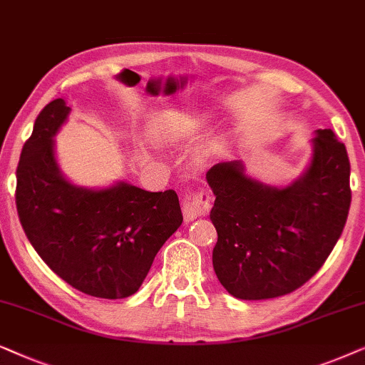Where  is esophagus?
I'll list each match as a JSON object with an SVG mask.
<instances>
[{"mask_svg":"<svg viewBox=\"0 0 365 365\" xmlns=\"http://www.w3.org/2000/svg\"><path fill=\"white\" fill-rule=\"evenodd\" d=\"M212 207V198L207 192H197V193H188L183 198V218L185 222L195 220L197 217L205 215V213L210 210Z\"/></svg>","mask_w":365,"mask_h":365,"instance_id":"obj_1","label":"esophagus"}]
</instances>
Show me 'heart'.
I'll list each match as a JSON object with an SVG mask.
<instances>
[{"label": "heart", "mask_w": 365, "mask_h": 365, "mask_svg": "<svg viewBox=\"0 0 365 365\" xmlns=\"http://www.w3.org/2000/svg\"><path fill=\"white\" fill-rule=\"evenodd\" d=\"M207 120V113L203 111H197V113H170L165 115L162 118L155 120L152 123L153 132L157 135H165L170 130L180 128V130H193L198 128L203 121Z\"/></svg>", "instance_id": "obj_1"}]
</instances>
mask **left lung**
<instances>
[{"label":"left lung","mask_w":365,"mask_h":365,"mask_svg":"<svg viewBox=\"0 0 365 365\" xmlns=\"http://www.w3.org/2000/svg\"><path fill=\"white\" fill-rule=\"evenodd\" d=\"M349 180L347 150L330 128L315 132L307 168L285 187L247 175L240 160L213 165L207 172L218 233L212 262L227 292L274 299L315 275L346 225Z\"/></svg>","instance_id":"8db88e82"}]
</instances>
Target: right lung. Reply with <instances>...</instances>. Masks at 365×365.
Instances as JSON below:
<instances>
[{
	"mask_svg": "<svg viewBox=\"0 0 365 365\" xmlns=\"http://www.w3.org/2000/svg\"><path fill=\"white\" fill-rule=\"evenodd\" d=\"M70 113L63 98L50 101L23 145L16 170L19 222L38 255L71 287L91 297H130L182 225L178 197L123 180L105 188L70 182L55 153V137Z\"/></svg>",
	"mask_w": 365,
	"mask_h": 365,
	"instance_id": "add662e5",
	"label": "right lung"
}]
</instances>
